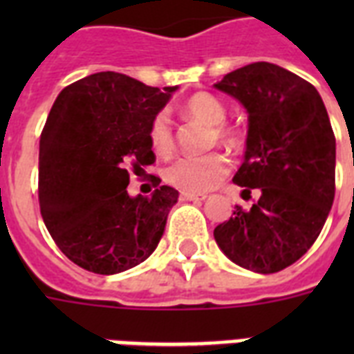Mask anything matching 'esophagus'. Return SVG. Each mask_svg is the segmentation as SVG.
<instances>
[{"instance_id":"1","label":"esophagus","mask_w":354,"mask_h":354,"mask_svg":"<svg viewBox=\"0 0 354 354\" xmlns=\"http://www.w3.org/2000/svg\"><path fill=\"white\" fill-rule=\"evenodd\" d=\"M180 198L185 200V202H204L207 196H205V194H200V193H182L180 194Z\"/></svg>"}]
</instances>
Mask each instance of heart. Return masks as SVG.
<instances>
[{
	"mask_svg": "<svg viewBox=\"0 0 354 354\" xmlns=\"http://www.w3.org/2000/svg\"><path fill=\"white\" fill-rule=\"evenodd\" d=\"M183 113L198 119L207 127L215 128L216 139L224 145L235 143V136L230 128L222 127L226 119V106L218 97L207 91H198L185 101ZM149 139L158 154H169L174 147L171 122L165 113H158L150 124ZM230 171V160L222 152H209L204 156H182L165 169V180L172 187L183 193H207L224 180Z\"/></svg>",
	"mask_w": 354,
	"mask_h": 354,
	"instance_id": "1",
	"label": "heart"
}]
</instances>
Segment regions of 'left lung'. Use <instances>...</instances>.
<instances>
[{
    "instance_id": "left-lung-1",
    "label": "left lung",
    "mask_w": 354,
    "mask_h": 354,
    "mask_svg": "<svg viewBox=\"0 0 354 354\" xmlns=\"http://www.w3.org/2000/svg\"><path fill=\"white\" fill-rule=\"evenodd\" d=\"M215 88L246 110V152L233 182L261 196L250 211L235 205L213 235L230 261L274 274L307 253L333 207L336 139L329 115L310 82L270 62L235 69Z\"/></svg>"
}]
</instances>
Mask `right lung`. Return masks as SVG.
<instances>
[{"instance_id": "obj_1", "label": "right lung", "mask_w": 354, "mask_h": 354, "mask_svg": "<svg viewBox=\"0 0 354 354\" xmlns=\"http://www.w3.org/2000/svg\"><path fill=\"white\" fill-rule=\"evenodd\" d=\"M176 90L101 71L58 93L40 138L38 198L47 232L80 268L121 274L163 236L176 189L130 196L127 187L132 169L154 163L150 124Z\"/></svg>"}]
</instances>
